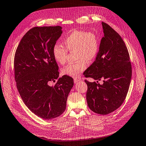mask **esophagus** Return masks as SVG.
Here are the masks:
<instances>
[{"instance_id": "esophagus-1", "label": "esophagus", "mask_w": 146, "mask_h": 146, "mask_svg": "<svg viewBox=\"0 0 146 146\" xmlns=\"http://www.w3.org/2000/svg\"><path fill=\"white\" fill-rule=\"evenodd\" d=\"M74 83H75V84H77V83H78V82H79L80 81V80H78V78H74Z\"/></svg>"}]
</instances>
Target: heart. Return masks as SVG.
I'll return each instance as SVG.
<instances>
[{"mask_svg":"<svg viewBox=\"0 0 146 146\" xmlns=\"http://www.w3.org/2000/svg\"><path fill=\"white\" fill-rule=\"evenodd\" d=\"M65 47L55 44L52 47V55L56 62L64 64L68 51H75L76 62L69 64L61 70L62 75L76 77L87 67V62L92 63L96 58L100 48V40L93 31L74 30L64 40Z\"/></svg>","mask_w":146,"mask_h":146,"instance_id":"obj_1","label":"heart"}]
</instances>
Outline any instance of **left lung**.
Listing matches in <instances>:
<instances>
[{
	"instance_id": "1",
	"label": "left lung",
	"mask_w": 146,
	"mask_h": 146,
	"mask_svg": "<svg viewBox=\"0 0 146 146\" xmlns=\"http://www.w3.org/2000/svg\"><path fill=\"white\" fill-rule=\"evenodd\" d=\"M102 25L104 36L98 55L84 75L103 81L100 85L85 80L88 85L86 100L95 113L107 115L118 109L125 100L132 68L128 50L120 36L106 23L102 22Z\"/></svg>"
}]
</instances>
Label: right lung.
Segmentation results:
<instances>
[{"instance_id":"right-lung-1","label":"right lung","mask_w":146,"mask_h":146,"mask_svg":"<svg viewBox=\"0 0 146 146\" xmlns=\"http://www.w3.org/2000/svg\"><path fill=\"white\" fill-rule=\"evenodd\" d=\"M61 26L35 27L21 38L14 58L15 79L26 106L47 120L60 116L66 109L72 78H58L52 47L62 34ZM51 82H55L53 86Z\"/></svg>"}]
</instances>
